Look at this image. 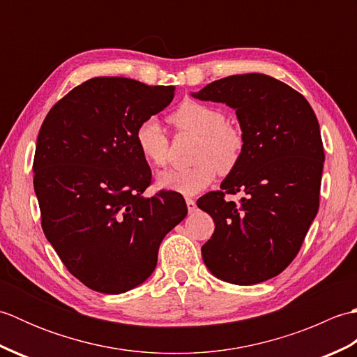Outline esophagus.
Returning a JSON list of instances; mask_svg holds the SVG:
<instances>
[{
    "label": "esophagus",
    "mask_w": 357,
    "mask_h": 357,
    "mask_svg": "<svg viewBox=\"0 0 357 357\" xmlns=\"http://www.w3.org/2000/svg\"><path fill=\"white\" fill-rule=\"evenodd\" d=\"M185 204H187V208H188V213H193V211L196 210V202L190 198L185 199Z\"/></svg>",
    "instance_id": "34e87169"
}]
</instances>
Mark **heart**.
I'll use <instances>...</instances> for the list:
<instances>
[{"label":"heart","instance_id":"obj_1","mask_svg":"<svg viewBox=\"0 0 357 357\" xmlns=\"http://www.w3.org/2000/svg\"><path fill=\"white\" fill-rule=\"evenodd\" d=\"M169 121L179 133L196 135L198 141L192 156L195 165L159 174L158 185L164 190L198 195L213 183L218 172L229 174L241 162L244 135L227 123L225 113L216 105L185 100L170 113ZM135 142L151 167L164 169L169 164L170 139L156 119L142 121L135 132Z\"/></svg>","mask_w":357,"mask_h":357}]
</instances>
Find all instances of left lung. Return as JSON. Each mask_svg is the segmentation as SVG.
I'll return each mask as SVG.
<instances>
[{"mask_svg": "<svg viewBox=\"0 0 357 357\" xmlns=\"http://www.w3.org/2000/svg\"><path fill=\"white\" fill-rule=\"evenodd\" d=\"M193 96L233 107L244 135L241 162L222 190L198 199L215 222L201 248L204 264L225 282H264L291 264L319 210V123L304 96L262 73L218 79ZM236 192L239 203L225 199Z\"/></svg>", "mask_w": 357, "mask_h": 357, "instance_id": "left-lung-1", "label": "left lung"}]
</instances>
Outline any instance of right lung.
Returning <instances> with one entry per match:
<instances>
[{
	"mask_svg": "<svg viewBox=\"0 0 357 357\" xmlns=\"http://www.w3.org/2000/svg\"><path fill=\"white\" fill-rule=\"evenodd\" d=\"M173 86L98 77L72 89L45 116L33 158L41 227L66 268L86 287L119 294L142 284L164 236L187 216L183 196L142 193L151 170L135 142Z\"/></svg>",
	"mask_w": 357,
	"mask_h": 357,
	"instance_id": "right-lung-1",
	"label": "right lung"
}]
</instances>
